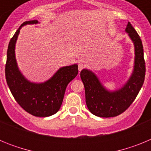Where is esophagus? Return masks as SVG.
<instances>
[{
	"mask_svg": "<svg viewBox=\"0 0 151 151\" xmlns=\"http://www.w3.org/2000/svg\"><path fill=\"white\" fill-rule=\"evenodd\" d=\"M85 67V65L83 63H78V71L81 72L82 71V69Z\"/></svg>",
	"mask_w": 151,
	"mask_h": 151,
	"instance_id": "esophagus-1",
	"label": "esophagus"
}]
</instances>
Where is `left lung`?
<instances>
[{"instance_id": "obj_1", "label": "left lung", "mask_w": 151, "mask_h": 151, "mask_svg": "<svg viewBox=\"0 0 151 151\" xmlns=\"http://www.w3.org/2000/svg\"><path fill=\"white\" fill-rule=\"evenodd\" d=\"M125 32L134 44V63L132 74L121 88L108 91L92 71L84 69L80 73L86 104L89 111L97 116L108 118L123 113L132 104L144 84L146 69L142 41L129 22Z\"/></svg>"}]
</instances>
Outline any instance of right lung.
<instances>
[{
	"label": "right lung",
	"mask_w": 151,
	"mask_h": 151,
	"mask_svg": "<svg viewBox=\"0 0 151 151\" xmlns=\"http://www.w3.org/2000/svg\"><path fill=\"white\" fill-rule=\"evenodd\" d=\"M38 20L24 22L19 26L8 45L5 76L6 83L19 106L35 116L54 115L60 108L68 84L78 74V65L60 68L47 81L34 83L25 78L19 69L15 56V46L21 28L28 24H37Z\"/></svg>",
	"instance_id": "add662e5"
}]
</instances>
